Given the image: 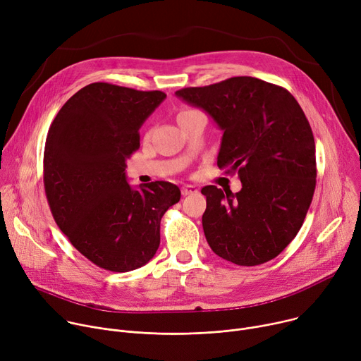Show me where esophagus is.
Here are the masks:
<instances>
[{"mask_svg":"<svg viewBox=\"0 0 361 361\" xmlns=\"http://www.w3.org/2000/svg\"><path fill=\"white\" fill-rule=\"evenodd\" d=\"M180 192H182L183 197H186V195H192V193H197L198 189H197V186H193V185H183Z\"/></svg>","mask_w":361,"mask_h":361,"instance_id":"34e87169","label":"esophagus"}]
</instances>
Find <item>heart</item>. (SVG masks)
Masks as SVG:
<instances>
[{
	"label": "heart",
	"instance_id": "heart-1",
	"mask_svg": "<svg viewBox=\"0 0 361 361\" xmlns=\"http://www.w3.org/2000/svg\"><path fill=\"white\" fill-rule=\"evenodd\" d=\"M193 113H198V111H197V109H192V108H185V109H182L180 113L178 114V120H179V118H182V117H185V116L193 114Z\"/></svg>",
	"mask_w": 361,
	"mask_h": 361
}]
</instances>
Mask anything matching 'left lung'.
<instances>
[{
    "label": "left lung",
    "mask_w": 361,
    "mask_h": 361,
    "mask_svg": "<svg viewBox=\"0 0 361 361\" xmlns=\"http://www.w3.org/2000/svg\"><path fill=\"white\" fill-rule=\"evenodd\" d=\"M224 131L216 164L241 190L204 186L202 227L212 252L238 266L279 256L296 237L317 183L311 126L293 95L252 76L176 91Z\"/></svg>",
    "instance_id": "left-lung-1"
}]
</instances>
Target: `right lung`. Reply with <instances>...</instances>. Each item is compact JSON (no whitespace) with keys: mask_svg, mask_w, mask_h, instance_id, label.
<instances>
[{"mask_svg":"<svg viewBox=\"0 0 361 361\" xmlns=\"http://www.w3.org/2000/svg\"><path fill=\"white\" fill-rule=\"evenodd\" d=\"M164 98L95 82L72 95L49 128L43 180L51 215L101 269L123 273L149 263L161 216L180 200L171 182L133 189L126 178V160L140 147L138 130Z\"/></svg>","mask_w":361,"mask_h":361,"instance_id":"right-lung-1","label":"right lung"}]
</instances>
